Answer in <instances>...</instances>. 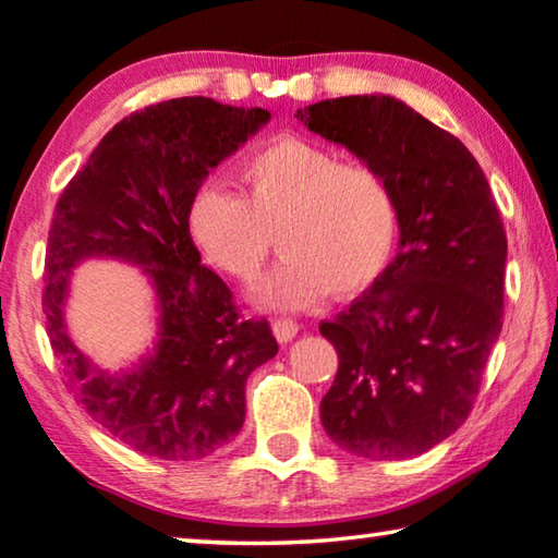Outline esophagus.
Here are the masks:
<instances>
[{
    "label": "esophagus",
    "mask_w": 558,
    "mask_h": 558,
    "mask_svg": "<svg viewBox=\"0 0 558 558\" xmlns=\"http://www.w3.org/2000/svg\"><path fill=\"white\" fill-rule=\"evenodd\" d=\"M298 323L288 320V317H280V320H272V335H276L278 342H290L298 335Z\"/></svg>",
    "instance_id": "34e87169"
}]
</instances>
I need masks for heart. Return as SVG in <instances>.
Returning a JSON list of instances; mask_svg holds the SVG:
<instances>
[{
    "label": "heart",
    "instance_id": "b5f03b06",
    "mask_svg": "<svg viewBox=\"0 0 558 558\" xmlns=\"http://www.w3.org/2000/svg\"><path fill=\"white\" fill-rule=\"evenodd\" d=\"M235 185L238 196L203 185L191 201L189 228L201 251L243 282L258 276L276 233L282 258L255 290L263 307L303 311L327 293L355 295L383 270L395 203L373 168L280 136L238 163Z\"/></svg>",
    "mask_w": 558,
    "mask_h": 558
}]
</instances>
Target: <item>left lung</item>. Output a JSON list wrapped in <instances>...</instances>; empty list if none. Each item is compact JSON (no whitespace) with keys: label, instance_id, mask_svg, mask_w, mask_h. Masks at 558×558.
Wrapping results in <instances>:
<instances>
[{"label":"left lung","instance_id":"8db88e82","mask_svg":"<svg viewBox=\"0 0 558 558\" xmlns=\"http://www.w3.org/2000/svg\"><path fill=\"white\" fill-rule=\"evenodd\" d=\"M295 119L348 148L392 193L395 260L320 332L340 357L320 420L365 459H410L470 417L501 332L507 235L462 141L390 94L340 96Z\"/></svg>","mask_w":558,"mask_h":558}]
</instances>
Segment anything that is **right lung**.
Listing matches in <instances>:
<instances>
[{
  "label": "right lung",
  "mask_w": 558,
  "mask_h": 558,
  "mask_svg": "<svg viewBox=\"0 0 558 558\" xmlns=\"http://www.w3.org/2000/svg\"><path fill=\"white\" fill-rule=\"evenodd\" d=\"M268 121L265 109L206 96L148 106L99 141L57 203L44 265L51 348L88 417L146 457L218 452L243 427L245 379L278 355L268 320L238 315L189 228L208 173ZM94 257L136 264L157 300L155 348L119 374L84 356L65 325L73 270Z\"/></svg>",
  "instance_id": "1"
}]
</instances>
